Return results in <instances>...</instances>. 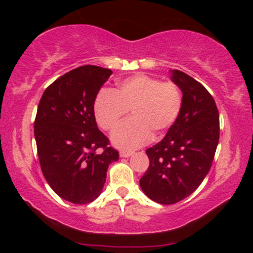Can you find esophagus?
Wrapping results in <instances>:
<instances>
[{"instance_id": "obj_1", "label": "esophagus", "mask_w": 253, "mask_h": 253, "mask_svg": "<svg viewBox=\"0 0 253 253\" xmlns=\"http://www.w3.org/2000/svg\"><path fill=\"white\" fill-rule=\"evenodd\" d=\"M132 155H133L132 151H126V150L120 151V157H125V158H127V157H129Z\"/></svg>"}]
</instances>
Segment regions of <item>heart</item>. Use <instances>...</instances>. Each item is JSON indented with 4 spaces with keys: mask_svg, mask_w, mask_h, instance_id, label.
Wrapping results in <instances>:
<instances>
[{
    "mask_svg": "<svg viewBox=\"0 0 253 253\" xmlns=\"http://www.w3.org/2000/svg\"><path fill=\"white\" fill-rule=\"evenodd\" d=\"M183 106V95L172 82H161L146 75L125 78L117 88L102 90L94 102L98 126L113 132L127 112L130 120L115 130L112 140L125 150L136 149L155 136L164 134L176 123Z\"/></svg>",
    "mask_w": 253,
    "mask_h": 253,
    "instance_id": "obj_1",
    "label": "heart"
}]
</instances>
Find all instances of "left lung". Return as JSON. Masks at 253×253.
Returning a JSON list of instances; mask_svg holds the SVG:
<instances>
[{"instance_id": "1", "label": "left lung", "mask_w": 253, "mask_h": 253, "mask_svg": "<svg viewBox=\"0 0 253 253\" xmlns=\"http://www.w3.org/2000/svg\"><path fill=\"white\" fill-rule=\"evenodd\" d=\"M183 92L182 110L167 135L146 150L149 169L140 188L153 201L173 205L193 194L210 171L220 134L219 112L208 90L193 77L172 70Z\"/></svg>"}]
</instances>
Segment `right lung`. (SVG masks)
I'll return each instance as SVG.
<instances>
[{
  "label": "right lung",
  "instance_id": "1",
  "mask_svg": "<svg viewBox=\"0 0 253 253\" xmlns=\"http://www.w3.org/2000/svg\"><path fill=\"white\" fill-rule=\"evenodd\" d=\"M113 72L84 65L66 72L46 88L34 121L42 175L54 193L75 205L100 195L109 164L119 152L98 129L94 102Z\"/></svg>",
  "mask_w": 253,
  "mask_h": 253
}]
</instances>
